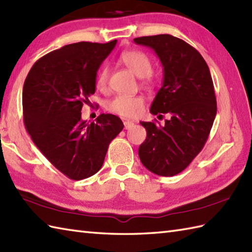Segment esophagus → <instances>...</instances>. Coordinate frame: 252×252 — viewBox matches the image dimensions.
Returning a JSON list of instances; mask_svg holds the SVG:
<instances>
[{
  "label": "esophagus",
  "mask_w": 252,
  "mask_h": 252,
  "mask_svg": "<svg viewBox=\"0 0 252 252\" xmlns=\"http://www.w3.org/2000/svg\"><path fill=\"white\" fill-rule=\"evenodd\" d=\"M123 125H125V129L126 130H129L130 127L133 126V122L130 120H125L123 121Z\"/></svg>",
  "instance_id": "34e87169"
}]
</instances>
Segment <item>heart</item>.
<instances>
[{"mask_svg":"<svg viewBox=\"0 0 252 252\" xmlns=\"http://www.w3.org/2000/svg\"><path fill=\"white\" fill-rule=\"evenodd\" d=\"M120 62L136 77L143 79V83L147 87H153L156 83V76L152 71L153 62L146 53L138 50L123 52L120 55ZM109 69L104 66L98 71L95 79L96 89L105 91L108 85ZM144 97L141 95L119 94L112 97L107 103L108 111L126 118H136L144 110Z\"/></svg>","mask_w":252,"mask_h":252,"instance_id":"b5f03b06","label":"heart"}]
</instances>
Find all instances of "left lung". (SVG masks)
I'll return each instance as SVG.
<instances>
[{"mask_svg":"<svg viewBox=\"0 0 252 252\" xmlns=\"http://www.w3.org/2000/svg\"><path fill=\"white\" fill-rule=\"evenodd\" d=\"M151 47L163 67V83L155 97L153 115H170L164 126L141 121L147 131L138 149L144 167L160 176L179 174L201 152L217 115L212 78L200 53L170 34L135 37Z\"/></svg>","mask_w":252,"mask_h":252,"instance_id":"left-lung-1","label":"left lung"}]
</instances>
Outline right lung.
<instances>
[{"instance_id": "obj_1", "label": "right lung", "mask_w": 252, "mask_h": 252, "mask_svg": "<svg viewBox=\"0 0 252 252\" xmlns=\"http://www.w3.org/2000/svg\"><path fill=\"white\" fill-rule=\"evenodd\" d=\"M116 43L65 45L36 61L25 80L26 129L47 160L74 181L98 172L110 142L125 126L110 114L99 115L90 125L81 119L83 105L95 93L100 63Z\"/></svg>"}]
</instances>
